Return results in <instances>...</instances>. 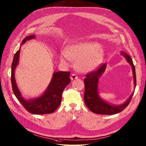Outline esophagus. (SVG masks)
Listing matches in <instances>:
<instances>
[{
	"label": "esophagus",
	"mask_w": 146,
	"mask_h": 146,
	"mask_svg": "<svg viewBox=\"0 0 146 146\" xmlns=\"http://www.w3.org/2000/svg\"><path fill=\"white\" fill-rule=\"evenodd\" d=\"M78 76L76 74H72V76H71V77H70V79L73 80H74V79H78Z\"/></svg>",
	"instance_id": "obj_1"
}]
</instances>
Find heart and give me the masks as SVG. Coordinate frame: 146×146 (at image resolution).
Returning a JSON list of instances; mask_svg holds the SVG:
<instances>
[{"instance_id":"1","label":"heart","mask_w":146,"mask_h":146,"mask_svg":"<svg viewBox=\"0 0 146 146\" xmlns=\"http://www.w3.org/2000/svg\"><path fill=\"white\" fill-rule=\"evenodd\" d=\"M104 55L102 46L91 42L70 44L60 56L62 61H66L68 58L76 61V67L81 71L90 72L100 65Z\"/></svg>"}]
</instances>
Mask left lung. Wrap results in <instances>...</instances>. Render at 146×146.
<instances>
[{"instance_id": "1", "label": "left lung", "mask_w": 146, "mask_h": 146, "mask_svg": "<svg viewBox=\"0 0 146 146\" xmlns=\"http://www.w3.org/2000/svg\"><path fill=\"white\" fill-rule=\"evenodd\" d=\"M121 55L124 56L132 67L135 89L136 86L135 66L133 64L131 57L128 54L122 51ZM106 68V64H104L101 65L97 70L91 72L86 75V78L84 79V101L88 108L92 112L100 115H111L123 111L128 106L134 95V92L123 104L120 105H112L101 99L98 95V84L99 78L104 72Z\"/></svg>"}]
</instances>
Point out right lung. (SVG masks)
<instances>
[{
    "label": "right lung",
    "mask_w": 146,
    "mask_h": 146,
    "mask_svg": "<svg viewBox=\"0 0 146 146\" xmlns=\"http://www.w3.org/2000/svg\"><path fill=\"white\" fill-rule=\"evenodd\" d=\"M33 35L26 37L21 42V45L27 40L35 39ZM20 48L15 54L11 66V84L15 97L29 112L36 115L52 113L58 108L61 102L62 93L64 88L71 82L70 72H54L50 83L45 92L41 96L30 100H26L23 97L18 90L15 79V70L18 64Z\"/></svg>",
    "instance_id": "right-lung-1"
}]
</instances>
